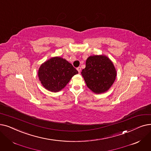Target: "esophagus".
<instances>
[{
	"label": "esophagus",
	"instance_id": "34e87169",
	"mask_svg": "<svg viewBox=\"0 0 151 151\" xmlns=\"http://www.w3.org/2000/svg\"><path fill=\"white\" fill-rule=\"evenodd\" d=\"M77 70H78V72H79V73H80V72H81V67H78V68H77Z\"/></svg>",
	"mask_w": 151,
	"mask_h": 151
}]
</instances>
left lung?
I'll list each match as a JSON object with an SVG mask.
<instances>
[{
	"label": "left lung",
	"mask_w": 151,
	"mask_h": 151,
	"mask_svg": "<svg viewBox=\"0 0 151 151\" xmlns=\"http://www.w3.org/2000/svg\"><path fill=\"white\" fill-rule=\"evenodd\" d=\"M87 86L96 94L107 91L114 83L116 71L109 58L103 55L89 57L81 71Z\"/></svg>",
	"instance_id": "1"
}]
</instances>
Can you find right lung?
I'll return each instance as SVG.
<instances>
[{"label":"right lung","mask_w":151,"mask_h":151,"mask_svg":"<svg viewBox=\"0 0 151 151\" xmlns=\"http://www.w3.org/2000/svg\"><path fill=\"white\" fill-rule=\"evenodd\" d=\"M78 71L67 60L60 57L50 58L43 63L38 70L42 86L49 91H60Z\"/></svg>","instance_id":"obj_1"}]
</instances>
